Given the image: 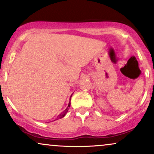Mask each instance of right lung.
Masks as SVG:
<instances>
[{"mask_svg":"<svg viewBox=\"0 0 154 154\" xmlns=\"http://www.w3.org/2000/svg\"><path fill=\"white\" fill-rule=\"evenodd\" d=\"M72 95H71V97H72ZM71 97H70V100H69V104H68V106H67L66 109H65V110L63 111V112H61V114H60L59 115L57 116V119H61V118L63 117V116L66 115V114L67 113V111H68V110H69V107L70 106V104H71V103H70V101H71Z\"/></svg>","mask_w":154,"mask_h":154,"instance_id":"1","label":"right lung"}]
</instances>
